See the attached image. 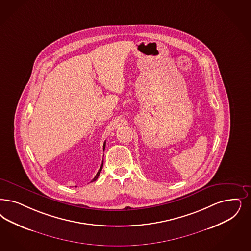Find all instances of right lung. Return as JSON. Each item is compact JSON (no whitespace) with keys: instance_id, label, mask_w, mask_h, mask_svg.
Wrapping results in <instances>:
<instances>
[{"instance_id":"add662e5","label":"right lung","mask_w":251,"mask_h":251,"mask_svg":"<svg viewBox=\"0 0 251 251\" xmlns=\"http://www.w3.org/2000/svg\"><path fill=\"white\" fill-rule=\"evenodd\" d=\"M104 147H105V142L104 143ZM103 164H104V161H102V165H101V167H100V169H99V171H98V173H96V175H95V178L92 180V182H95L97 180V178H98V176H99V174L101 173V171H102V168H103Z\"/></svg>"}]
</instances>
